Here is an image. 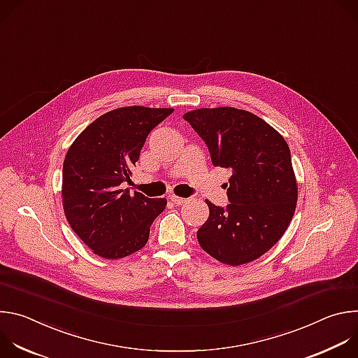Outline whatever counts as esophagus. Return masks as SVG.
<instances>
[{
    "label": "esophagus",
    "mask_w": 358,
    "mask_h": 358,
    "mask_svg": "<svg viewBox=\"0 0 358 358\" xmlns=\"http://www.w3.org/2000/svg\"><path fill=\"white\" fill-rule=\"evenodd\" d=\"M170 201L174 202L176 206H182V203H185L188 199H187V198H182V196H178V195H171V196H170Z\"/></svg>",
    "instance_id": "obj_1"
}]
</instances>
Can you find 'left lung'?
Listing matches in <instances>:
<instances>
[{"mask_svg":"<svg viewBox=\"0 0 358 358\" xmlns=\"http://www.w3.org/2000/svg\"><path fill=\"white\" fill-rule=\"evenodd\" d=\"M184 119L207 143L213 164L231 170L229 206L206 199L210 217L199 246L221 264L257 261L286 232L297 202V181L286 140L271 124L236 108H202Z\"/></svg>","mask_w":358,"mask_h":358,"instance_id":"8db88e82","label":"left lung"}]
</instances>
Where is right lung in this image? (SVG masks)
<instances>
[{
	"label": "right lung",
	"mask_w": 358,
	"mask_h": 358,
	"mask_svg": "<svg viewBox=\"0 0 358 358\" xmlns=\"http://www.w3.org/2000/svg\"><path fill=\"white\" fill-rule=\"evenodd\" d=\"M174 109L126 106L93 120L71 144L62 171V206L73 232L105 259H122L148 241L166 198L130 194V181L148 133Z\"/></svg>",
	"instance_id": "right-lung-1"
}]
</instances>
